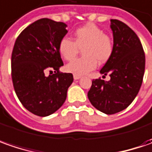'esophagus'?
Returning <instances> with one entry per match:
<instances>
[{"mask_svg":"<svg viewBox=\"0 0 152 152\" xmlns=\"http://www.w3.org/2000/svg\"><path fill=\"white\" fill-rule=\"evenodd\" d=\"M81 78V76H76V75H74V80H79Z\"/></svg>","mask_w":152,"mask_h":152,"instance_id":"1","label":"esophagus"}]
</instances>
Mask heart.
I'll return each mask as SVG.
<instances>
[{"mask_svg": "<svg viewBox=\"0 0 152 152\" xmlns=\"http://www.w3.org/2000/svg\"><path fill=\"white\" fill-rule=\"evenodd\" d=\"M81 49L83 57L66 66V71L76 76H83L93 71L97 61L100 64L107 62L113 54V45L102 29L95 24L87 23L74 32L73 40L64 37L58 45L60 55L66 60H73Z\"/></svg>", "mask_w": 152, "mask_h": 152, "instance_id": "obj_1", "label": "heart"}]
</instances>
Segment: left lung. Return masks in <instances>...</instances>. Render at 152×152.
Listing matches in <instances>:
<instances>
[{
    "label": "left lung",
    "instance_id": "obj_1",
    "mask_svg": "<svg viewBox=\"0 0 152 152\" xmlns=\"http://www.w3.org/2000/svg\"><path fill=\"white\" fill-rule=\"evenodd\" d=\"M113 50L100 71L110 81H92L87 97L93 107L106 114L125 109L137 96L142 84L145 58L138 36L129 26L111 19Z\"/></svg>",
    "mask_w": 152,
    "mask_h": 152
}]
</instances>
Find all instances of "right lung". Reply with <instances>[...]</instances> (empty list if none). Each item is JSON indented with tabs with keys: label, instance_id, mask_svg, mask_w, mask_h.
I'll return each instance as SVG.
<instances>
[{
	"label": "right lung",
	"instance_id": "1",
	"mask_svg": "<svg viewBox=\"0 0 152 152\" xmlns=\"http://www.w3.org/2000/svg\"><path fill=\"white\" fill-rule=\"evenodd\" d=\"M67 25L49 18L30 24L19 34L12 54L14 90L23 107L40 117L54 113L65 102L73 82L71 73H60L63 66L58 45L68 33ZM55 74L46 76L48 70Z\"/></svg>",
	"mask_w": 152,
	"mask_h": 152
}]
</instances>
